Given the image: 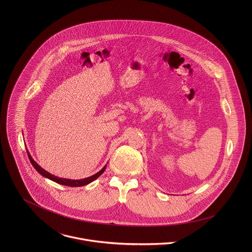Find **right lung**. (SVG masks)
<instances>
[{
  "instance_id": "obj_1",
  "label": "right lung",
  "mask_w": 252,
  "mask_h": 252,
  "mask_svg": "<svg viewBox=\"0 0 252 252\" xmlns=\"http://www.w3.org/2000/svg\"><path fill=\"white\" fill-rule=\"evenodd\" d=\"M28 157H29V159H30V162H31L32 165L34 166V168L36 169V171H37L41 176H43V177H45V178H47V179H49V180H53V181H55V182H57V183H59V184H63V185H67V186H72V187L83 186V185H86V184L92 182L93 180L98 179V178L105 172V170H106V166H105L100 172H98L97 174L93 175L92 177H89V178H86V179H83V180H67V179H62V178L55 177V176L51 175L50 173L46 172L45 170H43L40 166H38V165L36 164V162L34 161V159L32 158V156H31L29 153H28Z\"/></svg>"
}]
</instances>
